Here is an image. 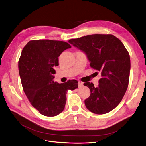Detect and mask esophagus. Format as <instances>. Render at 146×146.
I'll use <instances>...</instances> for the list:
<instances>
[{"instance_id":"esophagus-1","label":"esophagus","mask_w":146,"mask_h":146,"mask_svg":"<svg viewBox=\"0 0 146 146\" xmlns=\"http://www.w3.org/2000/svg\"><path fill=\"white\" fill-rule=\"evenodd\" d=\"M84 86V85H83V83L82 82H78V87L79 88H81V87H82Z\"/></svg>"}]
</instances>
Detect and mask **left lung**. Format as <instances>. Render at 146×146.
I'll list each match as a JSON object with an SVG mask.
<instances>
[{"mask_svg":"<svg viewBox=\"0 0 146 146\" xmlns=\"http://www.w3.org/2000/svg\"><path fill=\"white\" fill-rule=\"evenodd\" d=\"M68 42L84 52L90 66L101 72L99 85L85 82L90 96L85 100L87 108L96 114H104L120 103L127 90L131 60L122 42L112 34H93Z\"/></svg>","mask_w":146,"mask_h":146,"instance_id":"left-lung-1","label":"left lung"}]
</instances>
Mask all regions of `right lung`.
<instances>
[{
  "label": "right lung",
  "instance_id": "right-lung-1",
  "mask_svg": "<svg viewBox=\"0 0 146 146\" xmlns=\"http://www.w3.org/2000/svg\"><path fill=\"white\" fill-rule=\"evenodd\" d=\"M72 46L68 43L51 40H32L23 48L19 61V71L24 92L31 105L46 117L61 113L66 105L68 90L78 88V81L54 82V67L58 57Z\"/></svg>",
  "mask_w": 146,
  "mask_h": 146
}]
</instances>
